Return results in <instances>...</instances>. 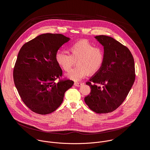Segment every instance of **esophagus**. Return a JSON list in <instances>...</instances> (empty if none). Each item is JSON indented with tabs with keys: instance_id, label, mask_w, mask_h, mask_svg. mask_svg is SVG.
<instances>
[{
	"instance_id": "obj_1",
	"label": "esophagus",
	"mask_w": 150,
	"mask_h": 150,
	"mask_svg": "<svg viewBox=\"0 0 150 150\" xmlns=\"http://www.w3.org/2000/svg\"><path fill=\"white\" fill-rule=\"evenodd\" d=\"M82 84H83V83H82L77 82H75L74 83V85H75V86H76V87H81V86H82Z\"/></svg>"
}]
</instances>
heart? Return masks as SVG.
<instances>
[{
    "mask_svg": "<svg viewBox=\"0 0 150 150\" xmlns=\"http://www.w3.org/2000/svg\"><path fill=\"white\" fill-rule=\"evenodd\" d=\"M68 50L69 54L58 51L54 56L57 65L66 72L71 69L76 62L77 66L67 74L68 78L77 81L88 74H96L101 69L104 61L103 50L95 47L88 40H81L74 42Z\"/></svg>",
    "mask_w": 150,
    "mask_h": 150,
    "instance_id": "heart-1",
    "label": "heart"
}]
</instances>
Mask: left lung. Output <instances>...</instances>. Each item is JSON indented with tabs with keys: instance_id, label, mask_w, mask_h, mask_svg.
<instances>
[{
	"instance_id": "obj_1",
	"label": "left lung",
	"mask_w": 150,
	"mask_h": 150,
	"mask_svg": "<svg viewBox=\"0 0 150 150\" xmlns=\"http://www.w3.org/2000/svg\"><path fill=\"white\" fill-rule=\"evenodd\" d=\"M95 38L104 47V61L100 71L86 84L91 88L84 101L97 113L116 110L124 101L135 81L134 57L126 46L111 37Z\"/></svg>"
}]
</instances>
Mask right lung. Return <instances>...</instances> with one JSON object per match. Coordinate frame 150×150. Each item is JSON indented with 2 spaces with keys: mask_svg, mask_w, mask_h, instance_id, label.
Returning <instances> with one entry per match:
<instances>
[{
  "mask_svg": "<svg viewBox=\"0 0 150 150\" xmlns=\"http://www.w3.org/2000/svg\"><path fill=\"white\" fill-rule=\"evenodd\" d=\"M60 34H41L21 48L13 69V80L24 104L33 112L47 115L55 111L65 93L74 85L66 79L55 81L62 75L54 56L70 40Z\"/></svg>",
  "mask_w": 150,
  "mask_h": 150,
  "instance_id": "add662e5",
  "label": "right lung"
}]
</instances>
